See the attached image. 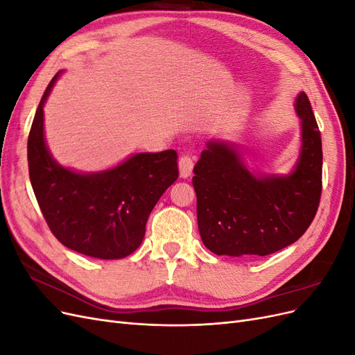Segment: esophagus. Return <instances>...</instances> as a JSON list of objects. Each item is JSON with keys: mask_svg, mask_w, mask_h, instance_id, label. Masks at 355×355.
I'll return each mask as SVG.
<instances>
[{"mask_svg": "<svg viewBox=\"0 0 355 355\" xmlns=\"http://www.w3.org/2000/svg\"><path fill=\"white\" fill-rule=\"evenodd\" d=\"M192 168H194V159L189 154H184L179 158V171L180 178H189L192 173Z\"/></svg>", "mask_w": 355, "mask_h": 355, "instance_id": "34e87169", "label": "esophagus"}]
</instances>
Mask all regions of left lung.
I'll return each mask as SVG.
<instances>
[{"instance_id":"obj_1","label":"left lung","mask_w":355,"mask_h":355,"mask_svg":"<svg viewBox=\"0 0 355 355\" xmlns=\"http://www.w3.org/2000/svg\"><path fill=\"white\" fill-rule=\"evenodd\" d=\"M302 146L287 176L253 175L237 148L210 141L194 167L201 240L216 254L266 256L293 244L315 218L321 197L323 149L308 96L295 103Z\"/></svg>"}]
</instances>
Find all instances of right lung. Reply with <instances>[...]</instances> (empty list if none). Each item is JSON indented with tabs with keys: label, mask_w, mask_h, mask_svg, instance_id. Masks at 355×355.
Masks as SVG:
<instances>
[{
	"label": "right lung",
	"mask_w": 355,
	"mask_h": 355,
	"mask_svg": "<svg viewBox=\"0 0 355 355\" xmlns=\"http://www.w3.org/2000/svg\"><path fill=\"white\" fill-rule=\"evenodd\" d=\"M56 73L42 94L28 137L32 189L53 235L68 249L99 259H121L145 237L149 214L179 176L178 154L142 153L98 173L62 167L44 141V106Z\"/></svg>",
	"instance_id": "right-lung-1"
}]
</instances>
